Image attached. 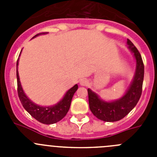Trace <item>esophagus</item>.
<instances>
[{
  "label": "esophagus",
  "instance_id": "esophagus-1",
  "mask_svg": "<svg viewBox=\"0 0 157 157\" xmlns=\"http://www.w3.org/2000/svg\"><path fill=\"white\" fill-rule=\"evenodd\" d=\"M88 83H89V82H88V80L86 79V78H82V79L80 80L79 84L81 86H85L88 85Z\"/></svg>",
  "mask_w": 157,
  "mask_h": 157
}]
</instances>
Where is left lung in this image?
<instances>
[{
	"mask_svg": "<svg viewBox=\"0 0 157 157\" xmlns=\"http://www.w3.org/2000/svg\"><path fill=\"white\" fill-rule=\"evenodd\" d=\"M128 48L136 60V68L133 80L125 94L112 101L102 100L95 92L88 89L89 105L93 114L105 122H116L125 117L136 106L141 98L144 79V64L141 56L131 41L127 39Z\"/></svg>",
	"mask_w": 157,
	"mask_h": 157,
	"instance_id": "left-lung-1",
	"label": "left lung"
}]
</instances>
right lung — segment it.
Wrapping results in <instances>:
<instances>
[{"mask_svg":"<svg viewBox=\"0 0 157 157\" xmlns=\"http://www.w3.org/2000/svg\"><path fill=\"white\" fill-rule=\"evenodd\" d=\"M47 33H41L37 34L33 37H36L41 34H45ZM21 53V52H20ZM20 55V54H19ZM18 65H19V59L16 63V78H17V86H18V95L21 104L23 105L25 110L28 112L29 114L34 117L35 120L44 124H53L59 120H61L67 115L71 106L72 98L74 94L78 90V85L75 84L73 87L67 91L66 94L60 101L56 105L52 106H41L31 101L27 96L25 94L21 86V82L19 80V71H18Z\"/></svg>","mask_w":157,"mask_h":157,"instance_id":"1","label":"right lung"}]
</instances>
